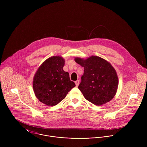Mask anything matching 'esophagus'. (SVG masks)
I'll return each instance as SVG.
<instances>
[{"mask_svg": "<svg viewBox=\"0 0 147 147\" xmlns=\"http://www.w3.org/2000/svg\"><path fill=\"white\" fill-rule=\"evenodd\" d=\"M79 83H80V82H79V80H78L75 82V84H76V85L77 86L79 85Z\"/></svg>", "mask_w": 147, "mask_h": 147, "instance_id": "1", "label": "esophagus"}]
</instances>
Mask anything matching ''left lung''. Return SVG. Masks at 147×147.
<instances>
[{
  "mask_svg": "<svg viewBox=\"0 0 147 147\" xmlns=\"http://www.w3.org/2000/svg\"><path fill=\"white\" fill-rule=\"evenodd\" d=\"M75 61L84 68L78 88L85 99L98 106L110 101L115 95L118 86V76L113 66L97 56L85 60L76 58Z\"/></svg>",
  "mask_w": 147,
  "mask_h": 147,
  "instance_id": "obj_1",
  "label": "left lung"
}]
</instances>
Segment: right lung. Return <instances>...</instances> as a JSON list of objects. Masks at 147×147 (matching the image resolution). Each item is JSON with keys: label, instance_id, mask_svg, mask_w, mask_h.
Returning <instances> with one entry per match:
<instances>
[{"label": "right lung", "instance_id": "right-lung-1", "mask_svg": "<svg viewBox=\"0 0 147 147\" xmlns=\"http://www.w3.org/2000/svg\"><path fill=\"white\" fill-rule=\"evenodd\" d=\"M64 60L59 56L46 60L39 67L33 79L36 96L43 104L55 106L66 97L75 86L71 81L69 74L63 69Z\"/></svg>", "mask_w": 147, "mask_h": 147}]
</instances>
